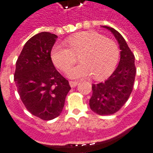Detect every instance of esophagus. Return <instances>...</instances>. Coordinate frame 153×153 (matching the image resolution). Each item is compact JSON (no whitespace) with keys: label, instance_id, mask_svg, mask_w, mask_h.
<instances>
[{"label":"esophagus","instance_id":"obj_1","mask_svg":"<svg viewBox=\"0 0 153 153\" xmlns=\"http://www.w3.org/2000/svg\"><path fill=\"white\" fill-rule=\"evenodd\" d=\"M78 81H70L69 82V83H70V86H71V87H75V86H76V85L78 84Z\"/></svg>","mask_w":153,"mask_h":153}]
</instances>
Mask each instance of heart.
I'll list each match as a JSON object with an SVG mask.
<instances>
[{"instance_id":"obj_1","label":"heart","mask_w":153,"mask_h":153,"mask_svg":"<svg viewBox=\"0 0 153 153\" xmlns=\"http://www.w3.org/2000/svg\"><path fill=\"white\" fill-rule=\"evenodd\" d=\"M67 43L70 49L62 44H55L51 58L58 68L67 71L75 63L76 55L80 53L82 63L69 70L70 77L93 75L94 79H102L114 71L120 58V49L112 39L93 31H83L70 36Z\"/></svg>"}]
</instances>
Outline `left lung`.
<instances>
[{"instance_id":"1","label":"left lung","mask_w":153,"mask_h":153,"mask_svg":"<svg viewBox=\"0 0 153 153\" xmlns=\"http://www.w3.org/2000/svg\"><path fill=\"white\" fill-rule=\"evenodd\" d=\"M118 42L120 60L117 68L103 83H93V94L90 100L92 111L98 115H111L117 113L126 103L133 88L136 69L135 56L123 36L118 31L107 26Z\"/></svg>"}]
</instances>
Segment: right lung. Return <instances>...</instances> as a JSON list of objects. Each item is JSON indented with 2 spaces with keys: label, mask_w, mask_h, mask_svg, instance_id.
<instances>
[{
  "label": "right lung",
  "mask_w": 153,
  "mask_h": 153,
  "mask_svg": "<svg viewBox=\"0 0 153 153\" xmlns=\"http://www.w3.org/2000/svg\"><path fill=\"white\" fill-rule=\"evenodd\" d=\"M56 39L49 32L34 35L24 44L16 63L14 82L21 100L31 114L44 120L60 116L71 89L51 60Z\"/></svg>",
  "instance_id": "right-lung-1"
}]
</instances>
